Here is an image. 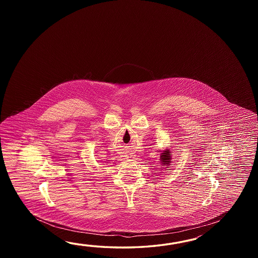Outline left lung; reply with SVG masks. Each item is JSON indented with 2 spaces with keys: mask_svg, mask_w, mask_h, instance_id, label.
Returning a JSON list of instances; mask_svg holds the SVG:
<instances>
[{
  "mask_svg": "<svg viewBox=\"0 0 258 258\" xmlns=\"http://www.w3.org/2000/svg\"><path fill=\"white\" fill-rule=\"evenodd\" d=\"M171 154H170V150L169 148L165 149L164 151H162V153L160 154V161L162 163V166H166L168 167L171 160Z\"/></svg>",
  "mask_w": 258,
  "mask_h": 258,
  "instance_id": "8db88e82",
  "label": "left lung"
}]
</instances>
